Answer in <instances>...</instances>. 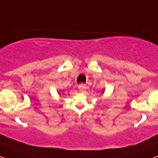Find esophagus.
<instances>
[{
    "instance_id": "obj_1",
    "label": "esophagus",
    "mask_w": 158,
    "mask_h": 158,
    "mask_svg": "<svg viewBox=\"0 0 158 158\" xmlns=\"http://www.w3.org/2000/svg\"><path fill=\"white\" fill-rule=\"evenodd\" d=\"M79 89L80 92H84L87 89L86 85H85V84H81V85H79Z\"/></svg>"
}]
</instances>
